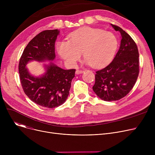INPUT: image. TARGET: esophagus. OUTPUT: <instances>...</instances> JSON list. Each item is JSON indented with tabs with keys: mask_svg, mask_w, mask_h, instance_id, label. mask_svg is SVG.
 Instances as JSON below:
<instances>
[{
	"mask_svg": "<svg viewBox=\"0 0 155 155\" xmlns=\"http://www.w3.org/2000/svg\"><path fill=\"white\" fill-rule=\"evenodd\" d=\"M84 72V70H76V74H77V75H78V74H81V73H83Z\"/></svg>",
	"mask_w": 155,
	"mask_h": 155,
	"instance_id": "1",
	"label": "esophagus"
}]
</instances>
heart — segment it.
<instances>
[{
    "label": "heart",
    "mask_w": 155,
    "mask_h": 155,
    "mask_svg": "<svg viewBox=\"0 0 155 155\" xmlns=\"http://www.w3.org/2000/svg\"><path fill=\"white\" fill-rule=\"evenodd\" d=\"M117 48L118 40L114 34L91 27L73 32L68 41L57 43L59 54L69 64H74L83 52L85 62L95 68L110 62Z\"/></svg>",
    "instance_id": "1"
}]
</instances>
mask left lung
I'll return each mask as SVG.
<instances>
[{"instance_id": "1", "label": "left lung", "mask_w": 155, "mask_h": 155, "mask_svg": "<svg viewBox=\"0 0 155 155\" xmlns=\"http://www.w3.org/2000/svg\"><path fill=\"white\" fill-rule=\"evenodd\" d=\"M110 25L121 35L120 47L113 61L96 71L92 87L96 95L105 101L123 98L132 90L139 75V53L136 43L123 29Z\"/></svg>"}]
</instances>
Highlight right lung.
<instances>
[{
	"label": "right lung",
	"mask_w": 155,
	"mask_h": 155,
	"mask_svg": "<svg viewBox=\"0 0 155 155\" xmlns=\"http://www.w3.org/2000/svg\"><path fill=\"white\" fill-rule=\"evenodd\" d=\"M59 33L58 29L41 32L30 41L19 60V73L24 93L32 102L46 108L57 107L66 101L75 77V69L64 70L52 61L55 58L54 44ZM32 61H51L44 65L43 75L35 77L26 67Z\"/></svg>",
	"instance_id": "obj_1"
}]
</instances>
